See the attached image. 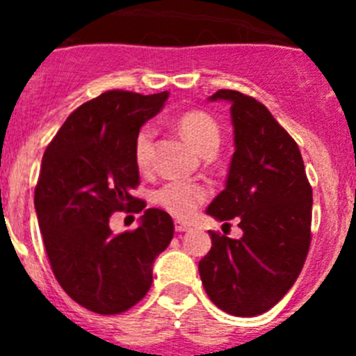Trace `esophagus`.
I'll list each match as a JSON object with an SVG mask.
<instances>
[{"label":"esophagus","mask_w":356,"mask_h":356,"mask_svg":"<svg viewBox=\"0 0 356 356\" xmlns=\"http://www.w3.org/2000/svg\"><path fill=\"white\" fill-rule=\"evenodd\" d=\"M175 229L176 232H188V229H191V225H188V222H184V221H176L175 222Z\"/></svg>","instance_id":"34e87169"}]
</instances>
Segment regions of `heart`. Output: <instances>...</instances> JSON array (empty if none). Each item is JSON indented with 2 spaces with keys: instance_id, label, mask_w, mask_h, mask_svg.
Returning a JSON list of instances; mask_svg holds the SVG:
<instances>
[{
  "instance_id": "b5f03b06",
  "label": "heart",
  "mask_w": 356,
  "mask_h": 356,
  "mask_svg": "<svg viewBox=\"0 0 356 356\" xmlns=\"http://www.w3.org/2000/svg\"><path fill=\"white\" fill-rule=\"evenodd\" d=\"M176 128L181 137L203 156L216 153L219 143H221V130L217 127V122L209 114L200 112V110L184 112L176 119ZM153 139H155V130L151 127H143L135 137L134 159L140 169L149 168ZM207 194H209L207 188L201 185L171 180L156 188L153 194V201L171 212L172 216L188 217L193 216L194 210L207 200Z\"/></svg>"
}]
</instances>
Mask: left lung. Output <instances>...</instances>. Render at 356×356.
<instances>
[{"label": "left lung", "instance_id": "obj_1", "mask_svg": "<svg viewBox=\"0 0 356 356\" xmlns=\"http://www.w3.org/2000/svg\"><path fill=\"white\" fill-rule=\"evenodd\" d=\"M209 99L232 105L235 153L225 191L207 213L217 221L237 217L242 237L210 232L212 248L197 269L216 307L232 316H260L303 269L312 238V187L300 147L262 103L228 89Z\"/></svg>", "mask_w": 356, "mask_h": 356}]
</instances>
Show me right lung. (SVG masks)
Wrapping results in <instances>:
<instances>
[{"label":"right lung","mask_w":356,"mask_h":356,"mask_svg":"<svg viewBox=\"0 0 356 356\" xmlns=\"http://www.w3.org/2000/svg\"><path fill=\"white\" fill-rule=\"evenodd\" d=\"M168 97L106 90L78 106L44 151L35 187L44 248L56 282L90 312L112 316L139 303L175 234L168 212L130 194L139 185L135 137ZM122 209L143 211L141 225L114 234L109 216Z\"/></svg>","instance_id":"add662e5"}]
</instances>
